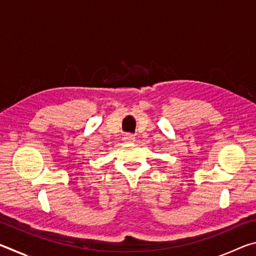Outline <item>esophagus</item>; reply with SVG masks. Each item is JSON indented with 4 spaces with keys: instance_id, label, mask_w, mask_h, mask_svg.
<instances>
[{
    "instance_id": "obj_1",
    "label": "esophagus",
    "mask_w": 256,
    "mask_h": 256,
    "mask_svg": "<svg viewBox=\"0 0 256 256\" xmlns=\"http://www.w3.org/2000/svg\"><path fill=\"white\" fill-rule=\"evenodd\" d=\"M123 140L125 142H128V144H132V142L136 141V136H134L133 134H131V133H128V134H125V136H124Z\"/></svg>"
}]
</instances>
